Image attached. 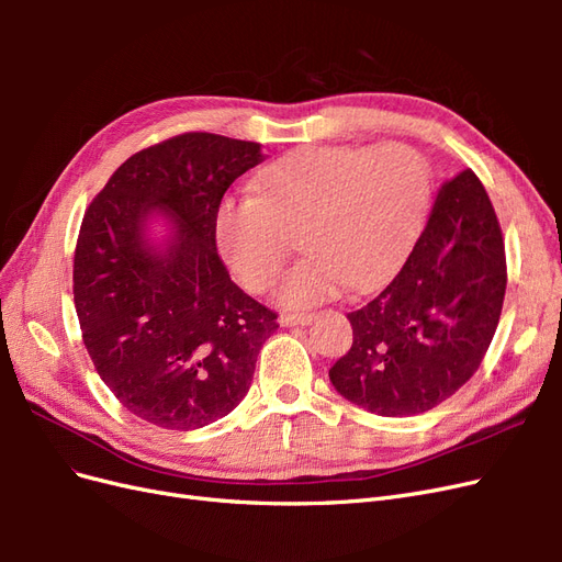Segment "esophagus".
<instances>
[{
    "label": "esophagus",
    "mask_w": 562,
    "mask_h": 562,
    "mask_svg": "<svg viewBox=\"0 0 562 562\" xmlns=\"http://www.w3.org/2000/svg\"><path fill=\"white\" fill-rule=\"evenodd\" d=\"M312 314H281L279 323L283 328H293V326H310Z\"/></svg>",
    "instance_id": "obj_1"
}]
</instances>
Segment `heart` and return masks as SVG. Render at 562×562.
<instances>
[{
  "mask_svg": "<svg viewBox=\"0 0 562 562\" xmlns=\"http://www.w3.org/2000/svg\"><path fill=\"white\" fill-rule=\"evenodd\" d=\"M427 192V161L405 143L300 147L267 168L258 194L220 201L215 246L232 277L262 293L300 234L307 255L281 279L277 297L307 310L347 283L384 277L411 244Z\"/></svg>",
  "mask_w": 562,
  "mask_h": 562,
  "instance_id": "b5f03b06",
  "label": "heart"
}]
</instances>
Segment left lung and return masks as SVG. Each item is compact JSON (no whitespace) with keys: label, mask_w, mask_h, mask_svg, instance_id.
Returning <instances> with one entry per match:
<instances>
[{"label":"left lung","mask_w":562,"mask_h":562,"mask_svg":"<svg viewBox=\"0 0 562 562\" xmlns=\"http://www.w3.org/2000/svg\"><path fill=\"white\" fill-rule=\"evenodd\" d=\"M504 291L502 229L485 187L467 168L440 184L384 291L347 314L353 342L328 372L337 394L382 417L431 411L479 370Z\"/></svg>","instance_id":"left-lung-1"}]
</instances>
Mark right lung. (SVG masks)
Segmentation results:
<instances>
[{"mask_svg":"<svg viewBox=\"0 0 562 562\" xmlns=\"http://www.w3.org/2000/svg\"><path fill=\"white\" fill-rule=\"evenodd\" d=\"M260 161L258 143L184 133L126 159L81 220L83 345L119 403L157 427L192 431L229 415L279 328L229 279L213 232L229 184Z\"/></svg>","mask_w":562,"mask_h":562,"instance_id":"obj_1","label":"right lung"}]
</instances>
